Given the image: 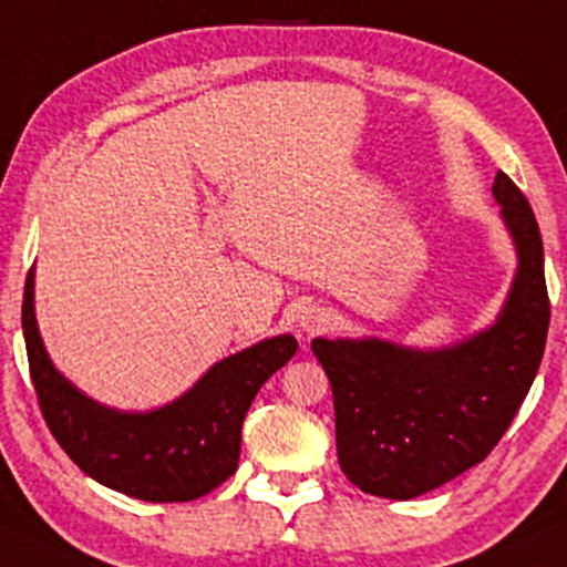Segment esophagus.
<instances>
[{"mask_svg": "<svg viewBox=\"0 0 567 567\" xmlns=\"http://www.w3.org/2000/svg\"><path fill=\"white\" fill-rule=\"evenodd\" d=\"M327 324H330V311L319 309V306H303V309L296 313V327L303 336H313V332L324 330Z\"/></svg>", "mask_w": 567, "mask_h": 567, "instance_id": "esophagus-1", "label": "esophagus"}]
</instances>
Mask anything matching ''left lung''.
I'll list each match as a JSON object with an SVG mask.
<instances>
[{"label":"left lung","instance_id":"left-lung-1","mask_svg":"<svg viewBox=\"0 0 567 567\" xmlns=\"http://www.w3.org/2000/svg\"><path fill=\"white\" fill-rule=\"evenodd\" d=\"M491 193L517 250L494 324L427 351L380 338L311 340L332 385L340 470L364 494L414 499L478 465L534 383L549 330L542 231L507 174Z\"/></svg>","mask_w":567,"mask_h":567}]
</instances>
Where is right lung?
I'll return each instance as SVG.
<instances>
[{
    "label": "right lung",
    "mask_w": 567,
    "mask_h": 567,
    "mask_svg": "<svg viewBox=\"0 0 567 567\" xmlns=\"http://www.w3.org/2000/svg\"><path fill=\"white\" fill-rule=\"evenodd\" d=\"M23 338L47 427L89 478L142 502H193L235 475L243 420L258 388L298 351L277 336L221 359L187 393L153 412H118L71 385L47 357L33 313V269L23 290Z\"/></svg>",
    "instance_id": "add662e5"
}]
</instances>
